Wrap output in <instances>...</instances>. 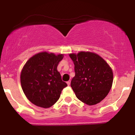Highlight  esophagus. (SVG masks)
Instances as JSON below:
<instances>
[{"mask_svg": "<svg viewBox=\"0 0 135 135\" xmlns=\"http://www.w3.org/2000/svg\"><path fill=\"white\" fill-rule=\"evenodd\" d=\"M66 84H67L68 86H70V80H69V81L66 82Z\"/></svg>", "mask_w": 135, "mask_h": 135, "instance_id": "obj_1", "label": "esophagus"}]
</instances>
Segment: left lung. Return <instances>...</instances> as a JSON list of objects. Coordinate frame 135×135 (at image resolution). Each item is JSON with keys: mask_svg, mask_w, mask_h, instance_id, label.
<instances>
[{"mask_svg": "<svg viewBox=\"0 0 135 135\" xmlns=\"http://www.w3.org/2000/svg\"><path fill=\"white\" fill-rule=\"evenodd\" d=\"M75 75L71 87L79 100L88 105L102 101L110 90L113 72L107 61L98 54L90 51L70 53Z\"/></svg>", "mask_w": 135, "mask_h": 135, "instance_id": "left-lung-1", "label": "left lung"}]
</instances>
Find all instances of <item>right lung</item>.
<instances>
[{
	"label": "right lung",
	"mask_w": 135,
	"mask_h": 135,
	"mask_svg": "<svg viewBox=\"0 0 135 135\" xmlns=\"http://www.w3.org/2000/svg\"><path fill=\"white\" fill-rule=\"evenodd\" d=\"M63 54L42 51L28 60L20 75L21 88L30 102L42 108H49L60 98L67 86L57 70Z\"/></svg>",
	"instance_id": "right-lung-1"
}]
</instances>
